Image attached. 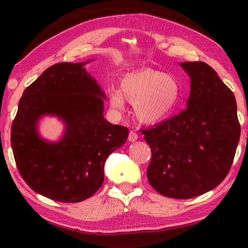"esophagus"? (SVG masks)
Returning <instances> with one entry per match:
<instances>
[{
	"label": "esophagus",
	"mask_w": 248,
	"mask_h": 248,
	"mask_svg": "<svg viewBox=\"0 0 248 248\" xmlns=\"http://www.w3.org/2000/svg\"><path fill=\"white\" fill-rule=\"evenodd\" d=\"M128 140L130 142H136L138 140V134L134 132V131H130L129 137H128Z\"/></svg>",
	"instance_id": "obj_1"
}]
</instances>
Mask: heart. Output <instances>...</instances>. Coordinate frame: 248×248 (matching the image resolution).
I'll list each match as a JSON object with an SVG mask.
<instances>
[{
  "instance_id": "obj_1",
  "label": "heart",
  "mask_w": 248,
  "mask_h": 248,
  "mask_svg": "<svg viewBox=\"0 0 248 248\" xmlns=\"http://www.w3.org/2000/svg\"><path fill=\"white\" fill-rule=\"evenodd\" d=\"M124 99L133 105L134 115L143 124L169 118L182 99V86L173 74L143 69L125 74L119 90L109 93V104L116 112L124 110Z\"/></svg>"
}]
</instances>
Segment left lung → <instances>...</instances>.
<instances>
[{"label": "left lung", "mask_w": 248, "mask_h": 248, "mask_svg": "<svg viewBox=\"0 0 248 248\" xmlns=\"http://www.w3.org/2000/svg\"><path fill=\"white\" fill-rule=\"evenodd\" d=\"M179 64L190 78L187 108L141 132L152 151L146 170L151 186L165 197L189 199L223 182L241 125L233 92L211 66L201 61Z\"/></svg>", "instance_id": "1"}]
</instances>
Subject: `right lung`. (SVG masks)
Masks as SVG:
<instances>
[{"label": "right lung", "mask_w": 248, "mask_h": 248, "mask_svg": "<svg viewBox=\"0 0 248 248\" xmlns=\"http://www.w3.org/2000/svg\"><path fill=\"white\" fill-rule=\"evenodd\" d=\"M62 62L48 68L24 91L12 124L11 144L19 174L33 191L60 202H79L104 182V165L124 144L129 130L104 118L105 93L84 65ZM65 124L57 142L40 137L44 115Z\"/></svg>", "instance_id": "right-lung-1"}]
</instances>
